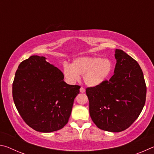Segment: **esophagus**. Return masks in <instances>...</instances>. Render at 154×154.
<instances>
[{
	"label": "esophagus",
	"mask_w": 154,
	"mask_h": 154,
	"mask_svg": "<svg viewBox=\"0 0 154 154\" xmlns=\"http://www.w3.org/2000/svg\"><path fill=\"white\" fill-rule=\"evenodd\" d=\"M85 92V88H83V87H81V88H80V92L83 93V92Z\"/></svg>",
	"instance_id": "obj_1"
}]
</instances>
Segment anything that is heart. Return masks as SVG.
Instances as JSON below:
<instances>
[{
    "label": "heart",
    "mask_w": 154,
    "mask_h": 154,
    "mask_svg": "<svg viewBox=\"0 0 154 154\" xmlns=\"http://www.w3.org/2000/svg\"><path fill=\"white\" fill-rule=\"evenodd\" d=\"M113 71V63L109 58L83 56L73 60L71 65L64 63L63 73L66 79L74 83L83 75V82L89 87H98L107 80Z\"/></svg>",
    "instance_id": "obj_1"
}]
</instances>
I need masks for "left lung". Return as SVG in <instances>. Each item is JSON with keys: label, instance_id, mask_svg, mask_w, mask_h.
Segmentation results:
<instances>
[{"label": "left lung", "instance_id": "1", "mask_svg": "<svg viewBox=\"0 0 154 154\" xmlns=\"http://www.w3.org/2000/svg\"><path fill=\"white\" fill-rule=\"evenodd\" d=\"M114 75L98 87L86 88L90 115L98 128L119 132L127 129L141 113L147 88L138 62L116 49Z\"/></svg>", "mask_w": 154, "mask_h": 154}]
</instances>
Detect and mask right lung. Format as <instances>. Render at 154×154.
I'll return each instance as SVG.
<instances>
[{
    "label": "right lung",
    "mask_w": 154,
    "mask_h": 154,
    "mask_svg": "<svg viewBox=\"0 0 154 154\" xmlns=\"http://www.w3.org/2000/svg\"><path fill=\"white\" fill-rule=\"evenodd\" d=\"M43 56H32L20 64L13 83V98L26 124L36 131L63 128L71 116L79 85L64 82L60 70Z\"/></svg>",
    "instance_id": "add662e5"
}]
</instances>
